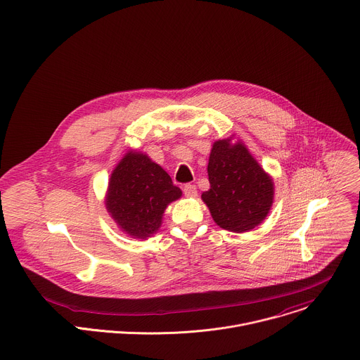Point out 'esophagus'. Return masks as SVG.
<instances>
[{"mask_svg":"<svg viewBox=\"0 0 360 360\" xmlns=\"http://www.w3.org/2000/svg\"><path fill=\"white\" fill-rule=\"evenodd\" d=\"M183 191L186 197H197V187L194 184H186Z\"/></svg>","mask_w":360,"mask_h":360,"instance_id":"1","label":"esophagus"}]
</instances>
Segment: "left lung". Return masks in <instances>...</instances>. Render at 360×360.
Wrapping results in <instances>:
<instances>
[{"label":"left lung","instance_id":"obj_1","mask_svg":"<svg viewBox=\"0 0 360 360\" xmlns=\"http://www.w3.org/2000/svg\"><path fill=\"white\" fill-rule=\"evenodd\" d=\"M231 138L212 145L208 160L210 190L201 194L215 224L231 232H248L269 214L274 184L246 146Z\"/></svg>","mask_w":360,"mask_h":360}]
</instances>
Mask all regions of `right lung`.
<instances>
[{
    "mask_svg": "<svg viewBox=\"0 0 360 360\" xmlns=\"http://www.w3.org/2000/svg\"><path fill=\"white\" fill-rule=\"evenodd\" d=\"M180 197L181 190L158 163L129 150L111 173L105 207L125 233L146 239L160 228L166 207Z\"/></svg>",
    "mask_w": 360,
    "mask_h": 360,
    "instance_id": "1",
    "label": "right lung"
}]
</instances>
